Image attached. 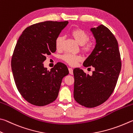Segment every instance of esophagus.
<instances>
[{"label":"esophagus","mask_w":133,"mask_h":133,"mask_svg":"<svg viewBox=\"0 0 133 133\" xmlns=\"http://www.w3.org/2000/svg\"><path fill=\"white\" fill-rule=\"evenodd\" d=\"M68 70H69V74H70L71 75H73V69H72V68H68Z\"/></svg>","instance_id":"34e87169"}]
</instances>
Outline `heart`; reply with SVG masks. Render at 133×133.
Returning <instances> with one entry per match:
<instances>
[{"instance_id": "obj_1", "label": "heart", "mask_w": 133, "mask_h": 133, "mask_svg": "<svg viewBox=\"0 0 133 133\" xmlns=\"http://www.w3.org/2000/svg\"><path fill=\"white\" fill-rule=\"evenodd\" d=\"M72 36L77 43L81 45V51L85 54H90L94 51L95 43L94 40L89 39V36L85 31L81 29H75L71 32ZM65 37L58 36L55 40V46L58 50H61L64 46ZM61 59L65 63L72 66L77 65L79 62L82 61V58L80 55L65 54L62 55Z\"/></svg>"}]
</instances>
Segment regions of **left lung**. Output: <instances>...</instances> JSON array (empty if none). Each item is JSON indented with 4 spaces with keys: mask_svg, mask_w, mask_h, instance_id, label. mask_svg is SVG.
I'll return each mask as SVG.
<instances>
[{
    "mask_svg": "<svg viewBox=\"0 0 133 133\" xmlns=\"http://www.w3.org/2000/svg\"><path fill=\"white\" fill-rule=\"evenodd\" d=\"M96 39L95 50L83 62V66H92V75L82 69H74L75 101L86 108L101 105L113 92L122 67L118 43L113 34L103 25L92 28Z\"/></svg>",
    "mask_w": 133,
    "mask_h": 133,
    "instance_id": "8db88e82",
    "label": "left lung"
}]
</instances>
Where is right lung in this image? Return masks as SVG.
<instances>
[{
	"label": "right lung",
	"instance_id": "right-lung-1",
	"mask_svg": "<svg viewBox=\"0 0 133 133\" xmlns=\"http://www.w3.org/2000/svg\"><path fill=\"white\" fill-rule=\"evenodd\" d=\"M68 24V21L34 24L23 31L16 43L11 61L14 80L20 95L33 105L54 101L63 78L68 75V68L61 62L50 71L43 64L46 56L56 51V39Z\"/></svg>",
	"mask_w": 133,
	"mask_h": 133
}]
</instances>
